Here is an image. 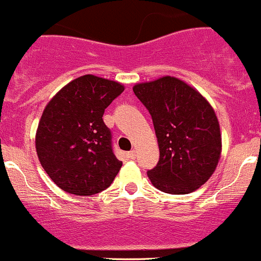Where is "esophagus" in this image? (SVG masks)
Wrapping results in <instances>:
<instances>
[{
	"mask_svg": "<svg viewBox=\"0 0 261 261\" xmlns=\"http://www.w3.org/2000/svg\"><path fill=\"white\" fill-rule=\"evenodd\" d=\"M128 154H129V157H130V159H136V156H137V152L136 151H134V149H132V151L129 152V153H128Z\"/></svg>",
	"mask_w": 261,
	"mask_h": 261,
	"instance_id": "34e87169",
	"label": "esophagus"
}]
</instances>
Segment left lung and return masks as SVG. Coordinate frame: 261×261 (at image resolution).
Masks as SVG:
<instances>
[{
	"instance_id": "1",
	"label": "left lung",
	"mask_w": 261,
	"mask_h": 261,
	"mask_svg": "<svg viewBox=\"0 0 261 261\" xmlns=\"http://www.w3.org/2000/svg\"><path fill=\"white\" fill-rule=\"evenodd\" d=\"M133 91L152 117L160 148L147 171L154 188L189 194L208 181L221 157L219 123L210 102L176 77L134 85Z\"/></svg>"
}]
</instances>
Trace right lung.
Instances as JSON below:
<instances>
[{"label":"right lung","instance_id":"1","mask_svg":"<svg viewBox=\"0 0 261 261\" xmlns=\"http://www.w3.org/2000/svg\"><path fill=\"white\" fill-rule=\"evenodd\" d=\"M124 91L119 82L85 74L59 90L44 109L35 148L43 169L69 194L94 195L110 187L123 162L113 152L105 109Z\"/></svg>","mask_w":261,"mask_h":261}]
</instances>
